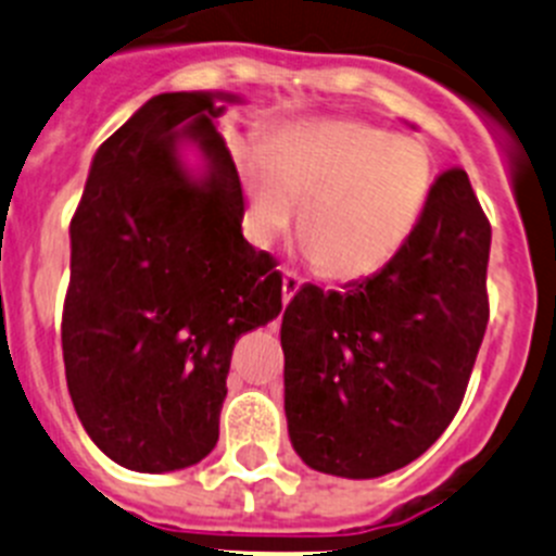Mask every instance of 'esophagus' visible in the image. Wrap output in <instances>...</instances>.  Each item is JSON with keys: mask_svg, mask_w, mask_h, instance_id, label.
<instances>
[{"mask_svg": "<svg viewBox=\"0 0 556 556\" xmlns=\"http://www.w3.org/2000/svg\"><path fill=\"white\" fill-rule=\"evenodd\" d=\"M300 287H303V278L298 273H292V269H287L283 273V303H289L298 294Z\"/></svg>", "mask_w": 556, "mask_h": 556, "instance_id": "obj_1", "label": "esophagus"}]
</instances>
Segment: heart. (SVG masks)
<instances>
[{
    "mask_svg": "<svg viewBox=\"0 0 556 556\" xmlns=\"http://www.w3.org/2000/svg\"><path fill=\"white\" fill-rule=\"evenodd\" d=\"M248 229L269 245L303 204L305 253L330 278L382 269L415 229L431 190V157L415 139L352 119L292 125L264 155L245 152Z\"/></svg>",
    "mask_w": 556,
    "mask_h": 556,
    "instance_id": "heart-1",
    "label": "heart"
}]
</instances>
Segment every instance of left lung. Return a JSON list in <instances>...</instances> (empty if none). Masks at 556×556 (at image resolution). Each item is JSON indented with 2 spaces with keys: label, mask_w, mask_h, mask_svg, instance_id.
<instances>
[{
  "label": "left lung",
  "mask_w": 556,
  "mask_h": 556,
  "mask_svg": "<svg viewBox=\"0 0 556 556\" xmlns=\"http://www.w3.org/2000/svg\"><path fill=\"white\" fill-rule=\"evenodd\" d=\"M489 218L453 166L379 273L343 292L294 294L281 325L283 406L311 469L379 478L440 440L489 325Z\"/></svg>",
  "instance_id": "1"
}]
</instances>
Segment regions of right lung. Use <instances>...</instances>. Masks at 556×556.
<instances>
[{"instance_id": "1", "label": "right lung", "mask_w": 556, "mask_h": 556, "mask_svg": "<svg viewBox=\"0 0 556 556\" xmlns=\"http://www.w3.org/2000/svg\"><path fill=\"white\" fill-rule=\"evenodd\" d=\"M231 94L166 92L100 144L71 220L62 354L94 445L136 472L199 464L218 442L235 341L281 314L275 258L242 237L215 119ZM197 141L202 180L176 147Z\"/></svg>"}]
</instances>
